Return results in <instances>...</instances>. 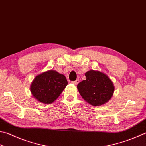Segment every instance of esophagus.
<instances>
[{"mask_svg":"<svg viewBox=\"0 0 146 146\" xmlns=\"http://www.w3.org/2000/svg\"><path fill=\"white\" fill-rule=\"evenodd\" d=\"M79 81L78 80V79H77V80H76V81H72V83H73L74 84H78V83H79Z\"/></svg>","mask_w":146,"mask_h":146,"instance_id":"1","label":"esophagus"}]
</instances>
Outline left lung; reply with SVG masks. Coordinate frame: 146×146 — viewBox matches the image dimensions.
Segmentation results:
<instances>
[{
    "mask_svg": "<svg viewBox=\"0 0 146 146\" xmlns=\"http://www.w3.org/2000/svg\"><path fill=\"white\" fill-rule=\"evenodd\" d=\"M85 76L86 80L79 82L77 86L81 97L94 106L108 102L114 91L111 79L104 73L93 70L88 71Z\"/></svg>",
    "mask_w": 146,
    "mask_h": 146,
    "instance_id": "obj_1",
    "label": "left lung"
}]
</instances>
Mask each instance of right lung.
<instances>
[{"label": "right lung", "instance_id": "obj_1", "mask_svg": "<svg viewBox=\"0 0 146 146\" xmlns=\"http://www.w3.org/2000/svg\"><path fill=\"white\" fill-rule=\"evenodd\" d=\"M67 84L65 76L51 70L35 77L30 91L40 102L51 104L59 97Z\"/></svg>", "mask_w": 146, "mask_h": 146}]
</instances>
